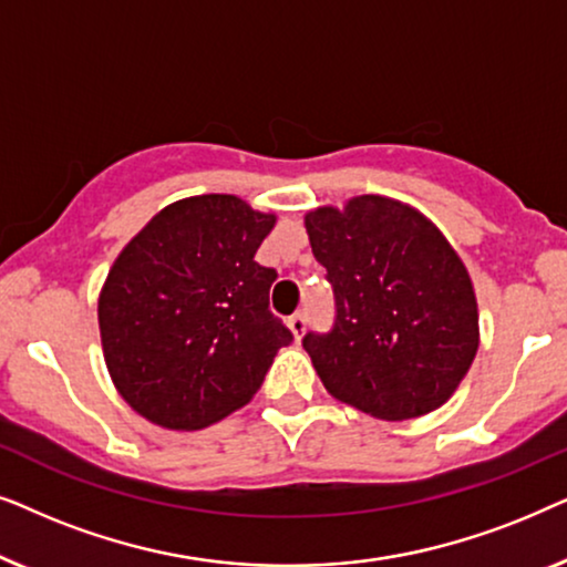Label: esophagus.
I'll list each match as a JSON object with an SVG mask.
<instances>
[{
    "label": "esophagus",
    "mask_w": 567,
    "mask_h": 567,
    "mask_svg": "<svg viewBox=\"0 0 567 567\" xmlns=\"http://www.w3.org/2000/svg\"><path fill=\"white\" fill-rule=\"evenodd\" d=\"M289 330L293 332V338L301 340V336H305V330H307V315H301V312L291 315L289 317Z\"/></svg>",
    "instance_id": "obj_1"
}]
</instances>
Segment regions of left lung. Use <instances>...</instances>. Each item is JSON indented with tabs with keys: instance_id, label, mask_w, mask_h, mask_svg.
Here are the masks:
<instances>
[{
	"instance_id": "obj_1",
	"label": "left lung",
	"mask_w": 567,
	"mask_h": 567,
	"mask_svg": "<svg viewBox=\"0 0 567 567\" xmlns=\"http://www.w3.org/2000/svg\"><path fill=\"white\" fill-rule=\"evenodd\" d=\"M305 227L336 297L332 328L301 340L324 390L384 421L444 405L480 346L475 289L446 237L384 196L315 208Z\"/></svg>"
}]
</instances>
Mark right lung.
<instances>
[{
	"label": "right lung",
	"instance_id": "1",
	"mask_svg": "<svg viewBox=\"0 0 567 567\" xmlns=\"http://www.w3.org/2000/svg\"><path fill=\"white\" fill-rule=\"evenodd\" d=\"M276 216L208 193L169 204L115 258L97 301L107 371L146 421L196 431L260 390L293 336L255 252Z\"/></svg>",
	"mask_w": 567,
	"mask_h": 567
}]
</instances>
